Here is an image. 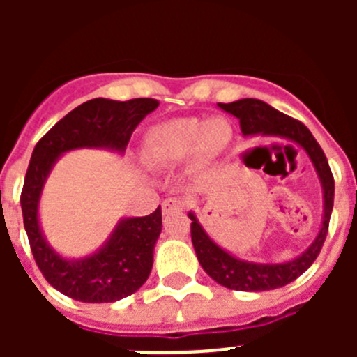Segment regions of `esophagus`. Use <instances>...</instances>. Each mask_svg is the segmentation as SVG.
Listing matches in <instances>:
<instances>
[{"label":"esophagus","instance_id":"esophagus-1","mask_svg":"<svg viewBox=\"0 0 357 357\" xmlns=\"http://www.w3.org/2000/svg\"><path fill=\"white\" fill-rule=\"evenodd\" d=\"M185 206V202L178 197H172V198H166L162 202V213L164 214H169V213H176V211H182Z\"/></svg>","mask_w":357,"mask_h":357}]
</instances>
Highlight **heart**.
I'll list each match as a JSON object with an SVG mask.
<instances>
[{"label":"heart","mask_w":357,"mask_h":357,"mask_svg":"<svg viewBox=\"0 0 357 357\" xmlns=\"http://www.w3.org/2000/svg\"><path fill=\"white\" fill-rule=\"evenodd\" d=\"M232 139V127L225 118H175L150 128L144 139L146 153L159 164H176L195 151L197 164L211 162Z\"/></svg>","instance_id":"obj_1"}]
</instances>
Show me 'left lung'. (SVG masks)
Wrapping results in <instances>:
<instances>
[{
	"label": "left lung",
	"mask_w": 357,
	"mask_h": 357,
	"mask_svg": "<svg viewBox=\"0 0 357 357\" xmlns=\"http://www.w3.org/2000/svg\"><path fill=\"white\" fill-rule=\"evenodd\" d=\"M218 107L239 119L243 135H275V137L289 139L291 143L298 144L309 155L321 182L324 222H321L320 232L304 254L288 263L263 264L238 259L223 250L222 247H218L216 243L207 236L204 227L198 223L197 216L189 213L191 239H193L198 263L202 264V268L206 270L211 279L216 280L218 284L229 289H238V291H266V289L282 288V286L293 282L296 277H301L314 263L324 247V241H326L334 204V178L329 162H327V157L320 144L317 143V139L304 123L282 114L268 103L255 100V98H243V100L232 103H218Z\"/></svg>",
	"instance_id": "obj_1"
}]
</instances>
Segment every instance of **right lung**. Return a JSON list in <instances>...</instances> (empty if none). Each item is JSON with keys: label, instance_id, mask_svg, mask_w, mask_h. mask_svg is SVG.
Returning <instances> with one entry per match:
<instances>
[{"label": "right lung", "instance_id": "right-lung-1", "mask_svg": "<svg viewBox=\"0 0 357 357\" xmlns=\"http://www.w3.org/2000/svg\"><path fill=\"white\" fill-rule=\"evenodd\" d=\"M157 107L159 102L153 98L128 102L94 98L66 114L33 148L21 191L24 230L44 279L69 298L103 304L137 291L151 272L162 213L159 206L148 216L125 218L96 254L84 259H64L46 243L39 227V198L46 176L56 159L75 148L125 151L135 127Z\"/></svg>", "mask_w": 357, "mask_h": 357}]
</instances>
